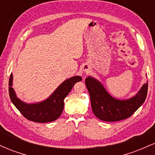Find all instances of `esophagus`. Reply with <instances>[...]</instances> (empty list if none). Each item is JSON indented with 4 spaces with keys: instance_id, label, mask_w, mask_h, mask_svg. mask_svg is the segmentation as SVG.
I'll use <instances>...</instances> for the list:
<instances>
[{
    "instance_id": "1",
    "label": "esophagus",
    "mask_w": 155,
    "mask_h": 155,
    "mask_svg": "<svg viewBox=\"0 0 155 155\" xmlns=\"http://www.w3.org/2000/svg\"><path fill=\"white\" fill-rule=\"evenodd\" d=\"M88 70H89V67L87 66V65H85L84 67H83V71L84 72H88Z\"/></svg>"
}]
</instances>
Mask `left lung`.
<instances>
[{"mask_svg": "<svg viewBox=\"0 0 155 155\" xmlns=\"http://www.w3.org/2000/svg\"><path fill=\"white\" fill-rule=\"evenodd\" d=\"M85 84L94 114L105 122H116L130 117L144 103L148 90L147 81L134 96L121 100L110 95L102 83L92 76L87 77Z\"/></svg>", "mask_w": 155, "mask_h": 155, "instance_id": "1", "label": "left lung"}]
</instances>
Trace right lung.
Instances as JSON below:
<instances>
[{
	"label": "right lung",
	"mask_w": 155,
	"mask_h": 155,
	"mask_svg": "<svg viewBox=\"0 0 155 155\" xmlns=\"http://www.w3.org/2000/svg\"><path fill=\"white\" fill-rule=\"evenodd\" d=\"M80 76H75L67 79L60 84L50 96L43 101L28 104L17 97L12 87L13 74H11L8 82V92L12 104L28 120L35 122H50L56 120L61 115L64 108V99L68 95L73 87L78 81H81Z\"/></svg>",
	"instance_id": "1"
}]
</instances>
